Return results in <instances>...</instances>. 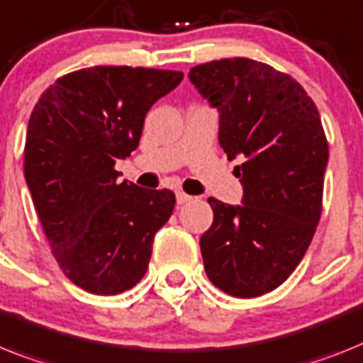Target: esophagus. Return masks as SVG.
<instances>
[{
    "label": "esophagus",
    "instance_id": "34e87169",
    "mask_svg": "<svg viewBox=\"0 0 363 363\" xmlns=\"http://www.w3.org/2000/svg\"><path fill=\"white\" fill-rule=\"evenodd\" d=\"M191 199H194V197L184 194V191H177V205H186Z\"/></svg>",
    "mask_w": 363,
    "mask_h": 363
}]
</instances>
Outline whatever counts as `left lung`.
<instances>
[{
	"label": "left lung",
	"instance_id": "8db88e82",
	"mask_svg": "<svg viewBox=\"0 0 363 363\" xmlns=\"http://www.w3.org/2000/svg\"><path fill=\"white\" fill-rule=\"evenodd\" d=\"M219 114V145L242 205L210 197L214 221L199 240L210 282L233 297L279 288L299 266L321 218L328 144L318 106L295 79L264 62L221 59L188 73Z\"/></svg>",
	"mask_w": 363,
	"mask_h": 363
}]
</instances>
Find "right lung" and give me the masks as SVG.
I'll use <instances>...</instances> for the list:
<instances>
[{"instance_id": "add662e5", "label": "right lung", "mask_w": 363, "mask_h": 363, "mask_svg": "<svg viewBox=\"0 0 363 363\" xmlns=\"http://www.w3.org/2000/svg\"><path fill=\"white\" fill-rule=\"evenodd\" d=\"M182 77L172 69L94 66L57 79L33 108L27 188L64 275L90 294L138 284L155 234L172 216L173 191L120 182L114 164L138 147L149 108Z\"/></svg>"}]
</instances>
